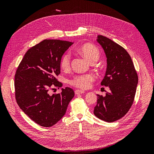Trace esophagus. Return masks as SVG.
<instances>
[{"mask_svg": "<svg viewBox=\"0 0 154 154\" xmlns=\"http://www.w3.org/2000/svg\"><path fill=\"white\" fill-rule=\"evenodd\" d=\"M85 91H82V90H76L75 91V94H83V93H84Z\"/></svg>", "mask_w": 154, "mask_h": 154, "instance_id": "34e87169", "label": "esophagus"}]
</instances>
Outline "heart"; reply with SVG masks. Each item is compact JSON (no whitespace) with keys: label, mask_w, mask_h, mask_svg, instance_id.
Wrapping results in <instances>:
<instances>
[{"label":"heart","mask_w":154,"mask_h":154,"mask_svg":"<svg viewBox=\"0 0 154 154\" xmlns=\"http://www.w3.org/2000/svg\"><path fill=\"white\" fill-rule=\"evenodd\" d=\"M83 57H84L90 63L96 62L99 60L100 53L96 47L91 44H84L81 45L77 49ZM71 63V56L69 53H65L60 60V66L64 70H67L70 67ZM94 80V76L91 74L78 76L74 77L71 81V83L76 87L82 89H85L89 87L91 83Z\"/></svg>","instance_id":"1"}]
</instances>
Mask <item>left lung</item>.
Segmentation results:
<instances>
[{
  "label": "left lung",
  "instance_id": "1",
  "mask_svg": "<svg viewBox=\"0 0 154 154\" xmlns=\"http://www.w3.org/2000/svg\"><path fill=\"white\" fill-rule=\"evenodd\" d=\"M96 41L106 57V70L101 85L109 87L105 96L97 94L94 114L106 122L122 118L131 107L136 94L138 77L129 54L123 47L106 36L98 35Z\"/></svg>",
  "mask_w": 154,
  "mask_h": 154
}]
</instances>
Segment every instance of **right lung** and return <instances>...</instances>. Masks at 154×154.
<instances>
[{
    "label": "right lung",
    "instance_id": "right-lung-1",
    "mask_svg": "<svg viewBox=\"0 0 154 154\" xmlns=\"http://www.w3.org/2000/svg\"><path fill=\"white\" fill-rule=\"evenodd\" d=\"M73 43L60 40H44L30 48L18 66L15 76V97L22 110L36 123L50 127L66 112L74 92L62 88L51 95L49 88L61 87L56 78L60 72V60Z\"/></svg>",
    "mask_w": 154,
    "mask_h": 154
}]
</instances>
